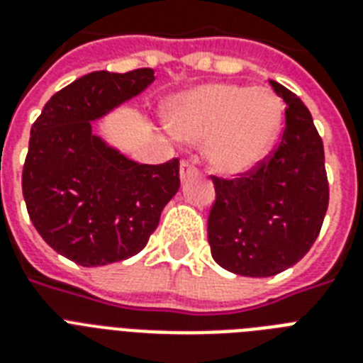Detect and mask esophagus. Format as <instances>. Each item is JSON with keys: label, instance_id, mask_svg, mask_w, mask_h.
<instances>
[{"label": "esophagus", "instance_id": "esophagus-1", "mask_svg": "<svg viewBox=\"0 0 363 363\" xmlns=\"http://www.w3.org/2000/svg\"><path fill=\"white\" fill-rule=\"evenodd\" d=\"M198 175V169H196V165L190 164V162H182L181 164V179L182 181H186L190 177Z\"/></svg>", "mask_w": 363, "mask_h": 363}]
</instances>
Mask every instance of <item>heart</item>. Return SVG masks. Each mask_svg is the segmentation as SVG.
Returning <instances> with one entry per match:
<instances>
[{
	"label": "heart",
	"mask_w": 363,
	"mask_h": 363,
	"mask_svg": "<svg viewBox=\"0 0 363 363\" xmlns=\"http://www.w3.org/2000/svg\"><path fill=\"white\" fill-rule=\"evenodd\" d=\"M169 124L184 141H207L213 169L235 177L267 158L281 131L282 104L269 88L216 82L181 94L171 105Z\"/></svg>",
	"instance_id": "1"
}]
</instances>
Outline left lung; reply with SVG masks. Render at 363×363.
I'll return each instance as SVG.
<instances>
[{"instance_id":"1","label":"left lung","mask_w":363,"mask_h":363,"mask_svg":"<svg viewBox=\"0 0 363 363\" xmlns=\"http://www.w3.org/2000/svg\"><path fill=\"white\" fill-rule=\"evenodd\" d=\"M271 86L288 105L279 148L241 179L213 177L211 254L242 277H273L298 264L320 233L330 199L324 145L309 109L279 82Z\"/></svg>"}]
</instances>
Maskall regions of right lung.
<instances>
[{"label":"right lung","instance_id":"right-lung-1","mask_svg":"<svg viewBox=\"0 0 363 363\" xmlns=\"http://www.w3.org/2000/svg\"><path fill=\"white\" fill-rule=\"evenodd\" d=\"M152 81L147 67L94 71L54 94L31 125L26 207L47 245L75 264L98 267L141 252L181 186L177 158L139 164L92 131Z\"/></svg>","mask_w":363,"mask_h":363}]
</instances>
